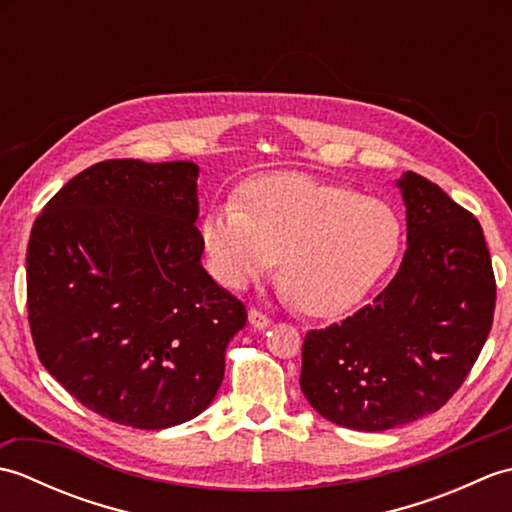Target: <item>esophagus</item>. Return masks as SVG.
<instances>
[{"label": "esophagus", "mask_w": 512, "mask_h": 512, "mask_svg": "<svg viewBox=\"0 0 512 512\" xmlns=\"http://www.w3.org/2000/svg\"><path fill=\"white\" fill-rule=\"evenodd\" d=\"M248 321H250V325H253V328H257V330H264V328H268V325H270V317H268V314L259 312V310H255V308H250Z\"/></svg>", "instance_id": "34e87169"}]
</instances>
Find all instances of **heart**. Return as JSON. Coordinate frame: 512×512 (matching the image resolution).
Segmentation results:
<instances>
[{
	"label": "heart",
	"mask_w": 512,
	"mask_h": 512,
	"mask_svg": "<svg viewBox=\"0 0 512 512\" xmlns=\"http://www.w3.org/2000/svg\"><path fill=\"white\" fill-rule=\"evenodd\" d=\"M200 239L213 277L242 290L279 262L288 297L312 317L363 303L394 266L402 224L383 200L308 173L246 184L237 204L213 209Z\"/></svg>",
	"instance_id": "b5f03b06"
}]
</instances>
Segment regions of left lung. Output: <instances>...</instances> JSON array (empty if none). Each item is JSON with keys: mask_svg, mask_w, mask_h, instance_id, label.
<instances>
[{"mask_svg": "<svg viewBox=\"0 0 512 512\" xmlns=\"http://www.w3.org/2000/svg\"><path fill=\"white\" fill-rule=\"evenodd\" d=\"M407 250L396 277L352 317L303 339L299 385L323 418L356 431L402 427L462 387L488 339L495 275L480 222L407 171Z\"/></svg>", "mask_w": 512, "mask_h": 512, "instance_id": "1", "label": "left lung"}]
</instances>
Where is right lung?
<instances>
[{"label": "right lung", "mask_w": 512, "mask_h": 512, "mask_svg": "<svg viewBox=\"0 0 512 512\" xmlns=\"http://www.w3.org/2000/svg\"><path fill=\"white\" fill-rule=\"evenodd\" d=\"M198 165L105 160L54 193L26 255L41 365L99 416L167 429L211 405L244 303L200 264Z\"/></svg>", "instance_id": "right-lung-1"}]
</instances>
